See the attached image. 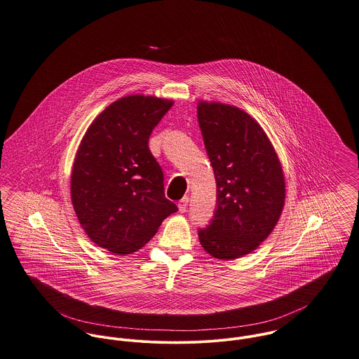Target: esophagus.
<instances>
[{
	"label": "esophagus",
	"mask_w": 359,
	"mask_h": 359,
	"mask_svg": "<svg viewBox=\"0 0 359 359\" xmlns=\"http://www.w3.org/2000/svg\"><path fill=\"white\" fill-rule=\"evenodd\" d=\"M179 212L180 213H184V212H187V206H189V196L186 195V196H183L180 201H179Z\"/></svg>",
	"instance_id": "1"
}]
</instances>
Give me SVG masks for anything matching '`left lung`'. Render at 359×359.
Instances as JSON below:
<instances>
[{
  "mask_svg": "<svg viewBox=\"0 0 359 359\" xmlns=\"http://www.w3.org/2000/svg\"><path fill=\"white\" fill-rule=\"evenodd\" d=\"M198 123L215 170L213 220L199 228L202 248L219 259H235L258 248L284 208L285 180L273 144L245 111L199 101Z\"/></svg>",
  "mask_w": 359,
  "mask_h": 359,
  "instance_id": "1",
  "label": "left lung"
}]
</instances>
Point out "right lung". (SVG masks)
<instances>
[{
	"mask_svg": "<svg viewBox=\"0 0 359 359\" xmlns=\"http://www.w3.org/2000/svg\"><path fill=\"white\" fill-rule=\"evenodd\" d=\"M172 105L151 95L123 97L90 124L76 151L74 210L87 236L113 254L138 251L177 210L149 149L151 131Z\"/></svg>",
	"mask_w": 359,
	"mask_h": 359,
	"instance_id": "add662e5",
	"label": "right lung"
}]
</instances>
